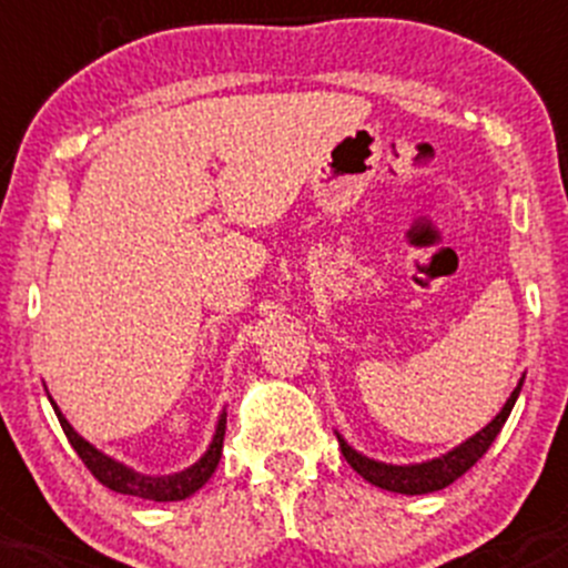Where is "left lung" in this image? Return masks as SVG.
<instances>
[{
    "mask_svg": "<svg viewBox=\"0 0 568 568\" xmlns=\"http://www.w3.org/2000/svg\"><path fill=\"white\" fill-rule=\"evenodd\" d=\"M519 390H523V379H519L517 388L511 390V396H508V402L503 405V410L495 415L478 435H473L470 440L462 443L459 448L448 452L446 457L424 462V465H385V462L366 459L364 454L353 452L342 437H338V446H342V454L344 459L349 462V467H353L355 473H361V476L369 484H374V487L402 495L437 493V489L448 487V484L457 481L459 476H465V473L489 452V446H493L495 437L500 435L506 418L511 415V407L514 402H517Z\"/></svg>",
    "mask_w": 568,
    "mask_h": 568,
    "instance_id": "left-lung-1",
    "label": "left lung"
}]
</instances>
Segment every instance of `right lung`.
Segmentation results:
<instances>
[{
	"label": "right lung",
	"mask_w": 568,
	"mask_h": 568,
	"mask_svg": "<svg viewBox=\"0 0 568 568\" xmlns=\"http://www.w3.org/2000/svg\"><path fill=\"white\" fill-rule=\"evenodd\" d=\"M51 405H54V402H51ZM54 413H57V418H60L62 432H65V437L70 440V446H73V452L79 454L81 462L87 465V470H90L92 476L103 484V487L114 489V493H120V495H136V498H144V500L166 503V500H183V498H189V495H194L196 489L204 487V484H207V478L215 473V467H219V459H221V448H224L226 413H221L219 426H215L213 443H210V448L204 452V457L199 459L196 465H191L189 470H183V473H174V476H161V478L142 476V473H133L131 467L109 459L106 454H101L98 448H92L84 437L75 435L73 426H70L68 420L62 418V413L57 410V405H54Z\"/></svg>",
	"instance_id": "1"
}]
</instances>
